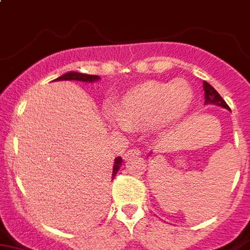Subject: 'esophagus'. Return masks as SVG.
<instances>
[{
    "instance_id": "34e87169",
    "label": "esophagus",
    "mask_w": 250,
    "mask_h": 250,
    "mask_svg": "<svg viewBox=\"0 0 250 250\" xmlns=\"http://www.w3.org/2000/svg\"><path fill=\"white\" fill-rule=\"evenodd\" d=\"M141 154V151L138 150V148H129V150L125 151V154H123V159H129L131 156H138V155Z\"/></svg>"
}]
</instances>
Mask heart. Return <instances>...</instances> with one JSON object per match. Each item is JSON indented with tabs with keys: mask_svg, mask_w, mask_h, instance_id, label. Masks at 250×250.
Segmentation results:
<instances>
[{
	"mask_svg": "<svg viewBox=\"0 0 250 250\" xmlns=\"http://www.w3.org/2000/svg\"><path fill=\"white\" fill-rule=\"evenodd\" d=\"M193 100V90L184 80L170 83H145L125 94L112 117L119 127L151 125H173L188 112Z\"/></svg>",
	"mask_w": 250,
	"mask_h": 250,
	"instance_id": "b5f03b06",
	"label": "heart"
}]
</instances>
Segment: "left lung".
I'll use <instances>...</instances> for the list:
<instances>
[{
  "label": "left lung",
  "instance_id": "obj_1",
  "mask_svg": "<svg viewBox=\"0 0 250 250\" xmlns=\"http://www.w3.org/2000/svg\"><path fill=\"white\" fill-rule=\"evenodd\" d=\"M203 90H205V104H213V105H219L221 108L230 110V108L225 103V100L222 99L221 95L206 81L203 83Z\"/></svg>",
  "mask_w": 250,
  "mask_h": 250
}]
</instances>
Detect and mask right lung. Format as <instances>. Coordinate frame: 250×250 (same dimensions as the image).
Returning <instances> with one entry per match:
<instances>
[{"mask_svg":"<svg viewBox=\"0 0 250 250\" xmlns=\"http://www.w3.org/2000/svg\"><path fill=\"white\" fill-rule=\"evenodd\" d=\"M56 80H57V81L58 80H61V81H62V80H66V81H71V80H73V81H83V83H95V81L100 80V77L96 76V75H86V73H80V72H67ZM56 80H54V81H56ZM121 165H122V157L119 156L115 157L114 165H113V173H112L113 178L115 177V174L118 173Z\"/></svg>","mask_w":250,"mask_h":250,"instance_id":"add662e5","label":"right lung"}]
</instances>
